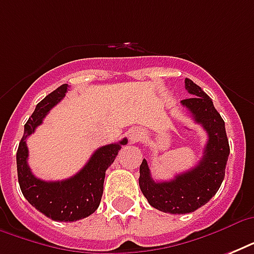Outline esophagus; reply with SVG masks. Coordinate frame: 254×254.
I'll use <instances>...</instances> for the list:
<instances>
[{"label": "esophagus", "mask_w": 254, "mask_h": 254, "mask_svg": "<svg viewBox=\"0 0 254 254\" xmlns=\"http://www.w3.org/2000/svg\"><path fill=\"white\" fill-rule=\"evenodd\" d=\"M139 138H142V131L139 130V129H131L129 131V139H130L131 142H137Z\"/></svg>", "instance_id": "obj_1"}]
</instances>
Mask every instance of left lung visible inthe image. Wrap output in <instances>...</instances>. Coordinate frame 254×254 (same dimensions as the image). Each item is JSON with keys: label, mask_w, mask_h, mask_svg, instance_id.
Wrapping results in <instances>:
<instances>
[{"label": "left lung", "mask_w": 254, "mask_h": 254, "mask_svg": "<svg viewBox=\"0 0 254 254\" xmlns=\"http://www.w3.org/2000/svg\"><path fill=\"white\" fill-rule=\"evenodd\" d=\"M190 99L181 103L191 113L195 123L207 131L203 158L189 171L178 174L169 182H155L149 165L143 159L139 166V189L149 204L162 212L181 215L200 208L220 189L229 155V143L224 120L215 109L211 97L192 80L186 79Z\"/></svg>", "instance_id": "left-lung-1"}]
</instances>
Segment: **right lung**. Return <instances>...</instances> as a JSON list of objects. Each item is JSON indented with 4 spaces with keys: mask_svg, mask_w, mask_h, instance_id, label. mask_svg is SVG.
I'll return each instance as SVG.
<instances>
[{
    "mask_svg": "<svg viewBox=\"0 0 254 254\" xmlns=\"http://www.w3.org/2000/svg\"><path fill=\"white\" fill-rule=\"evenodd\" d=\"M67 88L68 84L61 85L38 104L25 124L17 151L18 182L23 196L39 212L57 221H76L95 212L103 196L105 171L113 163L121 146L127 143V139L124 138L117 143L99 147L79 173L64 181L46 182L35 177L27 165L29 149L26 138L43 123L50 109L64 97Z\"/></svg>",
    "mask_w": 254,
    "mask_h": 254,
    "instance_id": "obj_1",
    "label": "right lung"
}]
</instances>
